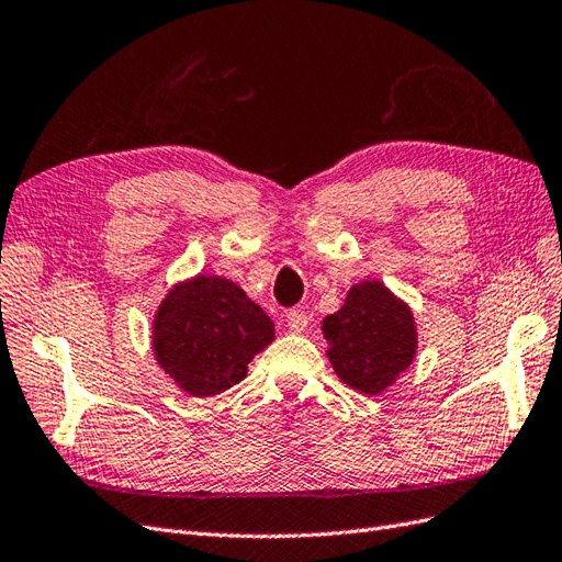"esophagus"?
Segmentation results:
<instances>
[{
    "label": "esophagus",
    "mask_w": 562,
    "mask_h": 562,
    "mask_svg": "<svg viewBox=\"0 0 562 562\" xmlns=\"http://www.w3.org/2000/svg\"><path fill=\"white\" fill-rule=\"evenodd\" d=\"M285 326L291 328L293 333H305L310 326V316L302 310H291L285 314Z\"/></svg>",
    "instance_id": "34e87169"
}]
</instances>
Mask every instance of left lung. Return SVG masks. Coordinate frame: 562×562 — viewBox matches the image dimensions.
<instances>
[{
    "instance_id": "1",
    "label": "left lung",
    "mask_w": 562,
    "mask_h": 562,
    "mask_svg": "<svg viewBox=\"0 0 562 562\" xmlns=\"http://www.w3.org/2000/svg\"><path fill=\"white\" fill-rule=\"evenodd\" d=\"M333 369L350 387L378 394L397 381L416 355L412 310L383 283L363 281L322 324Z\"/></svg>"
}]
</instances>
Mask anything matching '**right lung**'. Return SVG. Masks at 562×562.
Returning <instances> with one entry per match:
<instances>
[{
    "label": "right lung",
    "mask_w": 562,
    "mask_h": 562,
    "mask_svg": "<svg viewBox=\"0 0 562 562\" xmlns=\"http://www.w3.org/2000/svg\"><path fill=\"white\" fill-rule=\"evenodd\" d=\"M274 340V324L244 288L220 277L179 283L154 322L160 367L193 397H212L240 383L250 359Z\"/></svg>",
    "instance_id": "right-lung-1"
}]
</instances>
